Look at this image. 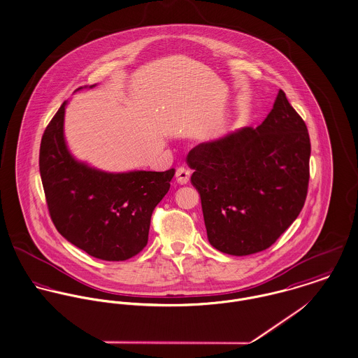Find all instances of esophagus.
Returning a JSON list of instances; mask_svg holds the SVG:
<instances>
[{
	"label": "esophagus",
	"instance_id": "esophagus-1",
	"mask_svg": "<svg viewBox=\"0 0 358 358\" xmlns=\"http://www.w3.org/2000/svg\"><path fill=\"white\" fill-rule=\"evenodd\" d=\"M190 171L187 168L179 167L176 169V182L179 185H187L190 180Z\"/></svg>",
	"mask_w": 358,
	"mask_h": 358
}]
</instances>
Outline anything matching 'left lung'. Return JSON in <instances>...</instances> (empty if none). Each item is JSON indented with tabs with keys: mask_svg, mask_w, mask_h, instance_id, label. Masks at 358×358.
Listing matches in <instances>:
<instances>
[{
	"mask_svg": "<svg viewBox=\"0 0 358 358\" xmlns=\"http://www.w3.org/2000/svg\"><path fill=\"white\" fill-rule=\"evenodd\" d=\"M310 134L280 90L273 110L187 155L209 243L244 257L268 248L300 215L310 182Z\"/></svg>",
	"mask_w": 358,
	"mask_h": 358,
	"instance_id": "left-lung-1",
	"label": "left lung"
}]
</instances>
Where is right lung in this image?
I'll return each mask as SVG.
<instances>
[{"instance_id": "1", "label": "right lung", "mask_w": 358, "mask_h": 358, "mask_svg": "<svg viewBox=\"0 0 358 358\" xmlns=\"http://www.w3.org/2000/svg\"><path fill=\"white\" fill-rule=\"evenodd\" d=\"M65 107L66 101L50 120L39 152L50 217L64 238L91 257L133 258L148 243L150 217L175 169L113 173L77 162L65 143Z\"/></svg>"}]
</instances>
